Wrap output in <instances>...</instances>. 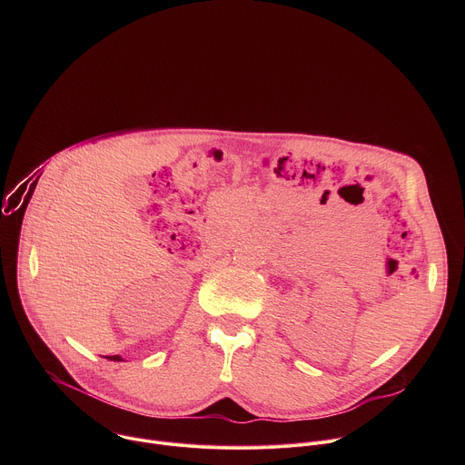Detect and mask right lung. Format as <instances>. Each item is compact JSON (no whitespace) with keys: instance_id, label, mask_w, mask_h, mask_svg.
Instances as JSON below:
<instances>
[{"instance_id":"obj_1","label":"right lung","mask_w":465,"mask_h":465,"mask_svg":"<svg viewBox=\"0 0 465 465\" xmlns=\"http://www.w3.org/2000/svg\"><path fill=\"white\" fill-rule=\"evenodd\" d=\"M108 359H110V361H123L119 355H112V357H108Z\"/></svg>"}]
</instances>
